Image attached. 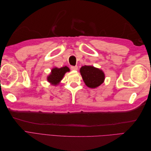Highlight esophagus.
I'll list each match as a JSON object with an SVG mask.
<instances>
[{"mask_svg":"<svg viewBox=\"0 0 151 151\" xmlns=\"http://www.w3.org/2000/svg\"><path fill=\"white\" fill-rule=\"evenodd\" d=\"M70 68H71L72 70L76 71V70H77V69H78V67H77V66H71Z\"/></svg>","mask_w":151,"mask_h":151,"instance_id":"1","label":"esophagus"}]
</instances>
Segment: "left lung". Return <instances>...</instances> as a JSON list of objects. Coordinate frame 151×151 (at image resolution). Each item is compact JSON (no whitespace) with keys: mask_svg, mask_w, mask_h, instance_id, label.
I'll return each mask as SVG.
<instances>
[{"mask_svg":"<svg viewBox=\"0 0 151 151\" xmlns=\"http://www.w3.org/2000/svg\"><path fill=\"white\" fill-rule=\"evenodd\" d=\"M81 75L85 84L89 88H96L104 81L103 71L92 65H84L80 68Z\"/></svg>","mask_w":151,"mask_h":151,"instance_id":"1","label":"left lung"}]
</instances>
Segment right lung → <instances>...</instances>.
Returning <instances> with one entry per match:
<instances>
[{
    "instance_id": "1",
    "label": "right lung",
    "mask_w": 151,
    "mask_h": 151,
    "mask_svg": "<svg viewBox=\"0 0 151 151\" xmlns=\"http://www.w3.org/2000/svg\"><path fill=\"white\" fill-rule=\"evenodd\" d=\"M69 68L67 66L61 68H53L50 74L47 76V81L53 86H57L64 77L65 73L69 72Z\"/></svg>"
}]
</instances>
